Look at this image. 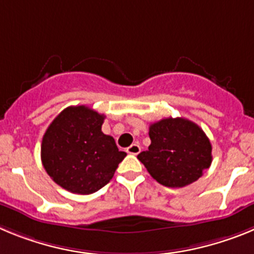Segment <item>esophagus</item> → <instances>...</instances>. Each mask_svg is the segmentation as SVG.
Here are the masks:
<instances>
[{
    "mask_svg": "<svg viewBox=\"0 0 254 254\" xmlns=\"http://www.w3.org/2000/svg\"><path fill=\"white\" fill-rule=\"evenodd\" d=\"M140 151H141V147L138 143H132L131 146L127 147V152L131 155H137Z\"/></svg>",
    "mask_w": 254,
    "mask_h": 254,
    "instance_id": "obj_1",
    "label": "esophagus"
}]
</instances>
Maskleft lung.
<instances>
[{
  "label": "left lung",
  "mask_w": 254,
  "mask_h": 254,
  "mask_svg": "<svg viewBox=\"0 0 254 254\" xmlns=\"http://www.w3.org/2000/svg\"><path fill=\"white\" fill-rule=\"evenodd\" d=\"M149 150L137 155L150 176L165 187L181 188L196 182L212 161L205 132L186 118H164L150 125Z\"/></svg>",
  "instance_id": "obj_1"
}]
</instances>
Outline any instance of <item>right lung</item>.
<instances>
[{
    "instance_id": "add662e5",
    "label": "right lung",
    "mask_w": 254,
    "mask_h": 254,
    "mask_svg": "<svg viewBox=\"0 0 254 254\" xmlns=\"http://www.w3.org/2000/svg\"><path fill=\"white\" fill-rule=\"evenodd\" d=\"M104 118L85 105L68 107L44 133L40 147L44 169L72 193L90 194L104 187L127 155L102 132Z\"/></svg>"
}]
</instances>
